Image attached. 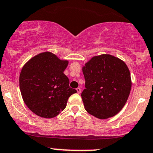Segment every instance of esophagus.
Here are the masks:
<instances>
[{"instance_id":"1","label":"esophagus","mask_w":153,"mask_h":153,"mask_svg":"<svg viewBox=\"0 0 153 153\" xmlns=\"http://www.w3.org/2000/svg\"><path fill=\"white\" fill-rule=\"evenodd\" d=\"M76 91H77V93L80 94V91H81V89H80V88H76Z\"/></svg>"}]
</instances>
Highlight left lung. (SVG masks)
Returning <instances> with one entry per match:
<instances>
[{
    "label": "left lung",
    "mask_w": 153,
    "mask_h": 153,
    "mask_svg": "<svg viewBox=\"0 0 153 153\" xmlns=\"http://www.w3.org/2000/svg\"><path fill=\"white\" fill-rule=\"evenodd\" d=\"M85 88L81 94L85 110L99 119L115 116L130 94L131 78L123 60L110 54L93 56L82 68Z\"/></svg>",
    "instance_id": "obj_1"
}]
</instances>
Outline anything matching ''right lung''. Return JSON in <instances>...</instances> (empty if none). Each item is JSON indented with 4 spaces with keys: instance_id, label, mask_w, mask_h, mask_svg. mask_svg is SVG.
<instances>
[{
    "instance_id": "right-lung-1",
    "label": "right lung",
    "mask_w": 153,
    "mask_h": 153,
    "mask_svg": "<svg viewBox=\"0 0 153 153\" xmlns=\"http://www.w3.org/2000/svg\"><path fill=\"white\" fill-rule=\"evenodd\" d=\"M69 62L49 51L32 57L23 66L19 88L27 107L45 118L57 116L65 110L69 97L77 91L69 86L64 71Z\"/></svg>"
}]
</instances>
